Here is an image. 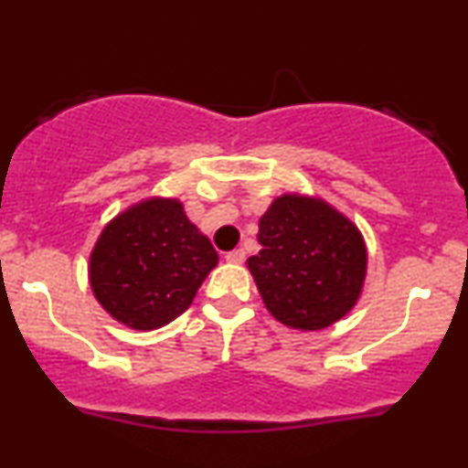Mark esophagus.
Returning <instances> with one entry per match:
<instances>
[{
  "label": "esophagus",
  "mask_w": 468,
  "mask_h": 468,
  "mask_svg": "<svg viewBox=\"0 0 468 468\" xmlns=\"http://www.w3.org/2000/svg\"><path fill=\"white\" fill-rule=\"evenodd\" d=\"M246 259V252L241 250V249H235V250H230V252H227V261L229 263H241Z\"/></svg>",
  "instance_id": "1"
}]
</instances>
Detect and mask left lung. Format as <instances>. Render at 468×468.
Segmentation results:
<instances>
[{
	"mask_svg": "<svg viewBox=\"0 0 468 468\" xmlns=\"http://www.w3.org/2000/svg\"><path fill=\"white\" fill-rule=\"evenodd\" d=\"M249 257L263 305L279 323L318 331L356 307L368 252L356 224L320 198L283 194L259 219Z\"/></svg>",
	"mask_w": 468,
	"mask_h": 468,
	"instance_id": "8db88e82",
	"label": "left lung"
}]
</instances>
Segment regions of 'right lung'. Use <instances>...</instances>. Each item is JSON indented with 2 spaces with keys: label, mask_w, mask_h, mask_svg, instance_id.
Wrapping results in <instances>:
<instances>
[{
  "label": "right lung",
  "mask_w": 468,
  "mask_h": 468,
  "mask_svg": "<svg viewBox=\"0 0 468 468\" xmlns=\"http://www.w3.org/2000/svg\"><path fill=\"white\" fill-rule=\"evenodd\" d=\"M218 252L176 198H148L106 224L89 259V281L112 318L152 331L194 301Z\"/></svg>",
  "instance_id": "1"
}]
</instances>
